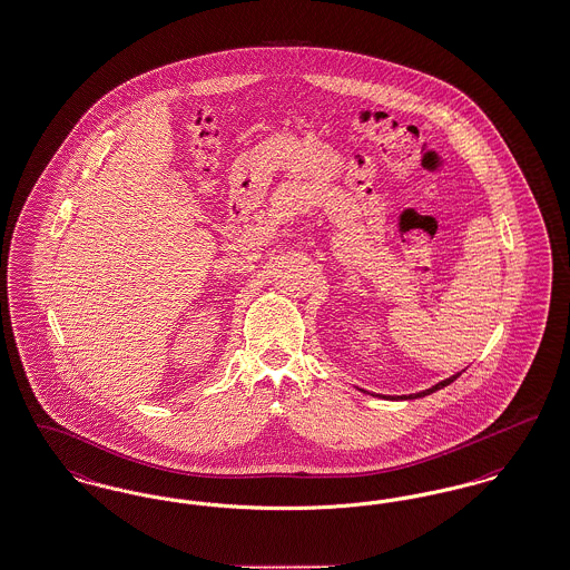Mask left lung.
Returning <instances> with one entry per match:
<instances>
[{"label":"left lung","mask_w":570,"mask_h":570,"mask_svg":"<svg viewBox=\"0 0 570 570\" xmlns=\"http://www.w3.org/2000/svg\"><path fill=\"white\" fill-rule=\"evenodd\" d=\"M463 372V370H461ZM461 372L458 374H453L451 379L442 380V382H438L434 386H430V389H425V391H419V393H410V395H395V397H391V395H376V397H382V400H419V397H425V395H432L435 391H440V389H444V386H449L451 382H455V380L460 379Z\"/></svg>","instance_id":"1"}]
</instances>
